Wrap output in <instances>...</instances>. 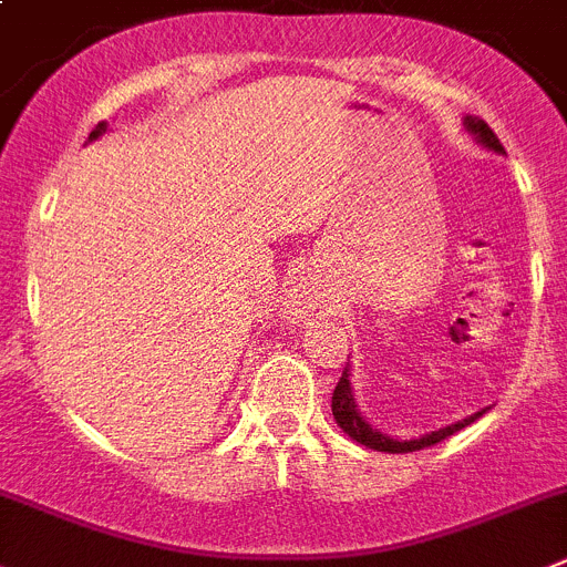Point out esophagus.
<instances>
[{
	"label": "esophagus",
	"mask_w": 567,
	"mask_h": 567,
	"mask_svg": "<svg viewBox=\"0 0 567 567\" xmlns=\"http://www.w3.org/2000/svg\"><path fill=\"white\" fill-rule=\"evenodd\" d=\"M289 309H292V315H298V311H303L306 309V298H303V292H300V289H295L292 292V298H289Z\"/></svg>",
	"instance_id": "1"
}]
</instances>
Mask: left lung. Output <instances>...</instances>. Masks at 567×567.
<instances>
[{"instance_id":"obj_1","label":"left lung","mask_w":567,"mask_h":567,"mask_svg":"<svg viewBox=\"0 0 567 567\" xmlns=\"http://www.w3.org/2000/svg\"><path fill=\"white\" fill-rule=\"evenodd\" d=\"M466 128H470V132L486 145V148L503 154L501 140H497V134L492 132L484 121H477V117H466ZM331 413H334V419H337V424L342 427V433H348L354 441L365 444L368 450H377V453H415V450H424V446H433V444H439V441L450 439L453 433L464 430L466 424H472L475 419H481L486 410L470 415V419H464V422H458V424H450V427H441V430H435V433L422 435V439L396 441V439H391V435L377 433V430H373L371 424H368L365 419L357 413L354 396H351V382H348V373H342L340 382H337V388H334V396H331Z\"/></svg>"}]
</instances>
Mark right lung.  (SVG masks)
Masks as SVG:
<instances>
[{"instance_id": "add662e5", "label": "right lung", "mask_w": 567, "mask_h": 567, "mask_svg": "<svg viewBox=\"0 0 567 567\" xmlns=\"http://www.w3.org/2000/svg\"><path fill=\"white\" fill-rule=\"evenodd\" d=\"M101 132H103V123H97V128H95V132H92V134H90V140H95V137H97V134H101Z\"/></svg>"}]
</instances>
